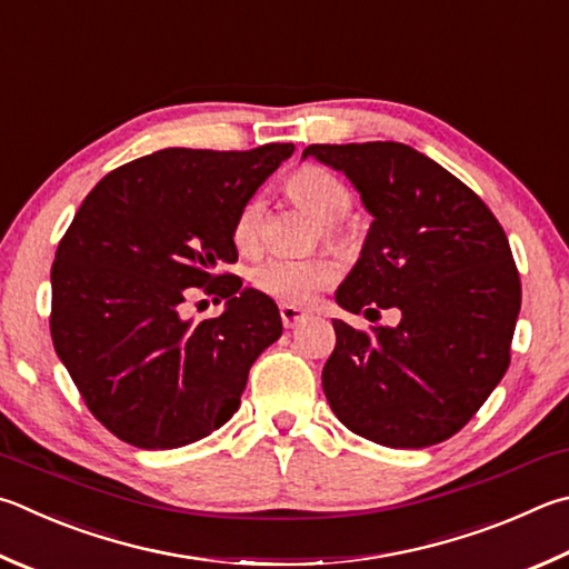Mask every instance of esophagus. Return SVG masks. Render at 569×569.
I'll return each mask as SVG.
<instances>
[{"mask_svg": "<svg viewBox=\"0 0 569 569\" xmlns=\"http://www.w3.org/2000/svg\"><path fill=\"white\" fill-rule=\"evenodd\" d=\"M281 320H283V326L286 328H296V326H301V323H306L308 320V313L306 311H301V308H296V306H281Z\"/></svg>", "mask_w": 569, "mask_h": 569, "instance_id": "34e87169", "label": "esophagus"}]
</instances>
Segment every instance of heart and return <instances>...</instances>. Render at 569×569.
Returning <instances> with one entry per match:
<instances>
[{"label": "heart", "instance_id": "b5f03b06", "mask_svg": "<svg viewBox=\"0 0 569 569\" xmlns=\"http://www.w3.org/2000/svg\"><path fill=\"white\" fill-rule=\"evenodd\" d=\"M286 191L301 206L306 213H311L316 221L323 223V236L328 241H340L338 223L353 206L348 186L336 173L320 167L298 169L286 183ZM266 231V201L263 196H251L233 219V243L243 256H256L263 249ZM338 278V266L328 256L311 258H266L251 273L256 291L273 298L286 306H308L313 303L318 291H323Z\"/></svg>", "mask_w": 569, "mask_h": 569}]
</instances>
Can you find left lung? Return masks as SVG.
<instances>
[{"mask_svg":"<svg viewBox=\"0 0 569 569\" xmlns=\"http://www.w3.org/2000/svg\"><path fill=\"white\" fill-rule=\"evenodd\" d=\"M306 157L343 171L373 216L338 306L400 311L370 333L333 320L330 410L386 448L448 440L510 366L522 288L508 236L478 193L406 143H313Z\"/></svg>","mask_w":569,"mask_h":569,"instance_id":"1","label":"left lung"}]
</instances>
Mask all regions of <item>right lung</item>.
I'll use <instances>...</instances> for the list:
<instances>
[{
    "mask_svg": "<svg viewBox=\"0 0 569 569\" xmlns=\"http://www.w3.org/2000/svg\"><path fill=\"white\" fill-rule=\"evenodd\" d=\"M291 153L161 149L107 173L79 206L51 266L49 328L91 416L119 440L181 448L239 410L283 326L271 298L216 268L239 261L236 213ZM196 290L223 297L224 313L183 319Z\"/></svg>",
    "mask_w": 569,
    "mask_h": 569,
    "instance_id": "1",
    "label": "right lung"
}]
</instances>
